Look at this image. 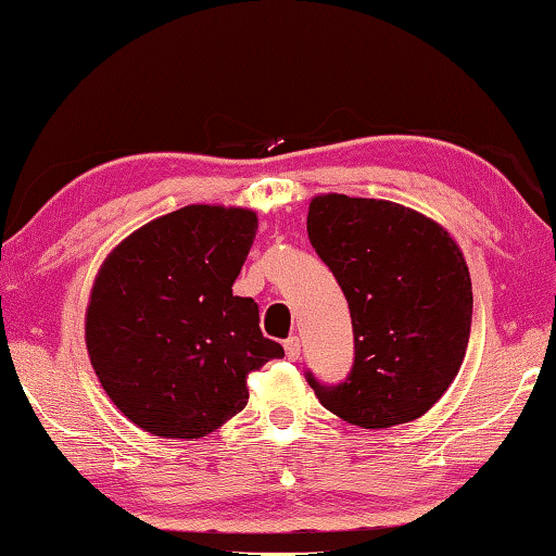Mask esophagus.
I'll list each match as a JSON object with an SVG mask.
<instances>
[{
	"label": "esophagus",
	"instance_id": "34e87169",
	"mask_svg": "<svg viewBox=\"0 0 556 556\" xmlns=\"http://www.w3.org/2000/svg\"><path fill=\"white\" fill-rule=\"evenodd\" d=\"M285 352H287V359L296 362L299 355H301V342L296 336H291L289 340H285Z\"/></svg>",
	"mask_w": 556,
	"mask_h": 556
}]
</instances>
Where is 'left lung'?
I'll list each match as a JSON object with an SVG mask.
<instances>
[{
	"mask_svg": "<svg viewBox=\"0 0 556 556\" xmlns=\"http://www.w3.org/2000/svg\"><path fill=\"white\" fill-rule=\"evenodd\" d=\"M308 240L348 299L355 362L318 401L359 428H391L428 413L457 377L471 330V279L462 250L435 220L383 199H311Z\"/></svg>",
	"mask_w": 556,
	"mask_h": 556,
	"instance_id": "obj_1",
	"label": "left lung"
}]
</instances>
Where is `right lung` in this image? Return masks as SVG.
Instances as JSON below:
<instances>
[{
	"mask_svg": "<svg viewBox=\"0 0 556 556\" xmlns=\"http://www.w3.org/2000/svg\"><path fill=\"white\" fill-rule=\"evenodd\" d=\"M257 216L185 206L104 260L87 306L92 367L124 416L160 438L197 440L245 408L250 371L285 357L252 299L233 296Z\"/></svg>",
	"mask_w": 556,
	"mask_h": 556,
	"instance_id": "obj_1",
	"label": "right lung"
}]
</instances>
